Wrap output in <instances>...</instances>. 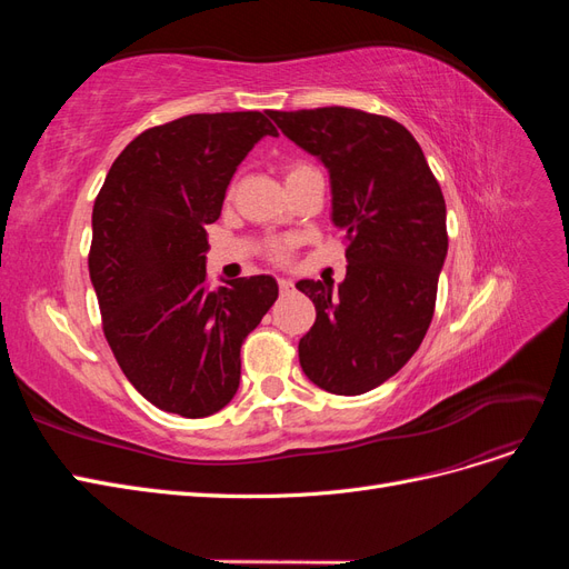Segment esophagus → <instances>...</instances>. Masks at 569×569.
Here are the masks:
<instances>
[{"mask_svg": "<svg viewBox=\"0 0 569 569\" xmlns=\"http://www.w3.org/2000/svg\"><path fill=\"white\" fill-rule=\"evenodd\" d=\"M278 284H280V291H282V295H289V291H291V289H295V284H291L289 280H280Z\"/></svg>", "mask_w": 569, "mask_h": 569, "instance_id": "34e87169", "label": "esophagus"}]
</instances>
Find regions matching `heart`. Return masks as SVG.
<instances>
[{
  "mask_svg": "<svg viewBox=\"0 0 569 569\" xmlns=\"http://www.w3.org/2000/svg\"><path fill=\"white\" fill-rule=\"evenodd\" d=\"M311 168H313V166H308L306 161L289 163V166H287V180H289V178H297V176L306 173V170H311ZM266 253H268V258H272V261L282 263V261H287V256H289V242H270L268 249H266Z\"/></svg>",
  "mask_w": 569,
  "mask_h": 569,
  "instance_id": "heart-1",
  "label": "heart"
}]
</instances>
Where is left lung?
Listing matches in <instances>:
<instances>
[{
  "label": "left lung",
  "instance_id": "obj_1",
  "mask_svg": "<svg viewBox=\"0 0 569 569\" xmlns=\"http://www.w3.org/2000/svg\"><path fill=\"white\" fill-rule=\"evenodd\" d=\"M270 118L330 170L332 222L347 242L337 291L297 282L316 306L301 368L330 393H366L408 363L432 322L449 251L441 187L416 137L387 116L325 107Z\"/></svg>",
  "mask_w": 569,
  "mask_h": 569
}]
</instances>
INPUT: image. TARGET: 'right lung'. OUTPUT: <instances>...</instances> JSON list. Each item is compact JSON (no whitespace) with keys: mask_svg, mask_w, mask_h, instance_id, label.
Returning a JSON list of instances; mask_svg holds the SVG:
<instances>
[{"mask_svg":"<svg viewBox=\"0 0 569 569\" xmlns=\"http://www.w3.org/2000/svg\"><path fill=\"white\" fill-rule=\"evenodd\" d=\"M266 134L278 130L261 111L149 128L120 151L94 201L88 263L104 337L130 385L182 418L232 401L242 341L278 299L270 274L216 289L206 278V226Z\"/></svg>","mask_w":569,"mask_h":569,"instance_id":"1","label":"right lung"}]
</instances>
